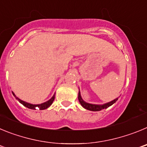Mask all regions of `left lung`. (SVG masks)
I'll return each instance as SVG.
<instances>
[{
    "mask_svg": "<svg viewBox=\"0 0 147 147\" xmlns=\"http://www.w3.org/2000/svg\"><path fill=\"white\" fill-rule=\"evenodd\" d=\"M78 98H79L80 103L81 104V105L84 107V108L88 110H91V111H100V110H103V109L107 108V107H109L112 105H113L115 102H116V101L118 100V98H116L115 99L111 101V102H108V103L104 104V105H93V104H89L85 102V101L82 98L81 94H80V91L79 92Z\"/></svg>",
    "mask_w": 147,
    "mask_h": 147,
    "instance_id": "1",
    "label": "left lung"
}]
</instances>
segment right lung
<instances>
[{"label":"right lung","instance_id":"1","mask_svg":"<svg viewBox=\"0 0 147 147\" xmlns=\"http://www.w3.org/2000/svg\"><path fill=\"white\" fill-rule=\"evenodd\" d=\"M12 94L15 96V97L16 98V99L18 100V102H20V103H21L23 106H25V107H28V108H29V109H32V110H36V108H38L39 110H40L47 109L48 107H49L51 105V104H52L53 102H54V98H55V94H54V96L51 97V99H49V101H47V102H44V103H42V104H40V105H32V104L28 103V102H24V101H22L21 99H20L19 98H18V97L15 96V93H13V92H12Z\"/></svg>","mask_w":147,"mask_h":147}]
</instances>
